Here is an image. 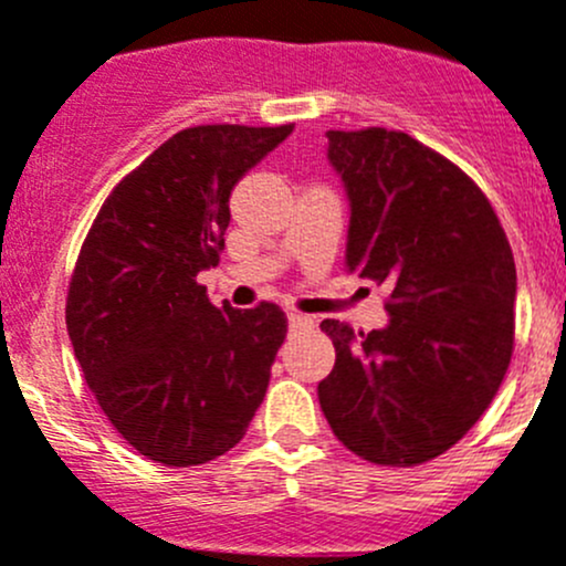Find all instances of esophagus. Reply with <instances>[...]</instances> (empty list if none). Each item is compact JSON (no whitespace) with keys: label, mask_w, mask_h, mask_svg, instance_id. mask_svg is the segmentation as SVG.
<instances>
[{"label":"esophagus","mask_w":566,"mask_h":566,"mask_svg":"<svg viewBox=\"0 0 566 566\" xmlns=\"http://www.w3.org/2000/svg\"><path fill=\"white\" fill-rule=\"evenodd\" d=\"M313 318L311 316H305V313H289V327L291 329H311L313 327Z\"/></svg>","instance_id":"1"}]
</instances>
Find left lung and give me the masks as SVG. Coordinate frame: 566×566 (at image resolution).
Masks as SVG:
<instances>
[{
    "mask_svg": "<svg viewBox=\"0 0 566 566\" xmlns=\"http://www.w3.org/2000/svg\"><path fill=\"white\" fill-rule=\"evenodd\" d=\"M349 195L346 270L388 289L385 329L324 318L335 366L318 405L363 460L446 454L495 399L514 352L517 272L495 209L465 170L405 132H327Z\"/></svg>",
    "mask_w": 566,
    "mask_h": 566,
    "instance_id": "1",
    "label": "left lung"
}]
</instances>
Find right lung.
I'll return each instance as SVG.
<instances>
[{"instance_id": "1", "label": "right lung", "mask_w": 566, "mask_h": 566, "mask_svg": "<svg viewBox=\"0 0 566 566\" xmlns=\"http://www.w3.org/2000/svg\"><path fill=\"white\" fill-rule=\"evenodd\" d=\"M291 128L172 134L120 178L82 242L65 300L74 355L106 421L161 465L231 451L270 388L285 313L217 307L198 272L220 264L231 189Z\"/></svg>"}]
</instances>
